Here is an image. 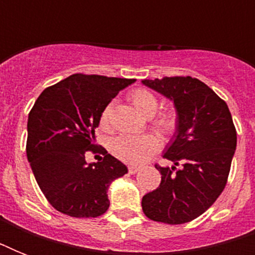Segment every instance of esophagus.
<instances>
[{
    "instance_id": "obj_1",
    "label": "esophagus",
    "mask_w": 255,
    "mask_h": 255,
    "mask_svg": "<svg viewBox=\"0 0 255 255\" xmlns=\"http://www.w3.org/2000/svg\"><path fill=\"white\" fill-rule=\"evenodd\" d=\"M139 170H140V167H137V165H129V167H128V172H129L131 174L136 173V172H139Z\"/></svg>"
}]
</instances>
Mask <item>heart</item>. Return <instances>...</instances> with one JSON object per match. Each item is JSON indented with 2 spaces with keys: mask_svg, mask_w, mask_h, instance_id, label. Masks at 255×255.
Returning a JSON list of instances; mask_svg holds the SVG:
<instances>
[{
  "mask_svg": "<svg viewBox=\"0 0 255 255\" xmlns=\"http://www.w3.org/2000/svg\"><path fill=\"white\" fill-rule=\"evenodd\" d=\"M128 99L132 103L136 111L141 115L152 116L159 107V100L155 94L148 91L145 88H136L129 92ZM111 112V106L108 104L103 108L100 114L99 124L102 128H106L108 124V118ZM155 126L161 132L173 131L176 127V115L172 111H164L159 114L155 119ZM160 148V141L155 135L144 136H120L112 143V152L116 157L123 160L126 163H143L145 160L155 153Z\"/></svg>",
  "mask_w": 255,
  "mask_h": 255,
  "instance_id": "b5f03b06",
  "label": "heart"
}]
</instances>
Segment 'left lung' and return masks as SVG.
Masks as SVG:
<instances>
[{"label": "left lung", "mask_w": 255, "mask_h": 255, "mask_svg": "<svg viewBox=\"0 0 255 255\" xmlns=\"http://www.w3.org/2000/svg\"><path fill=\"white\" fill-rule=\"evenodd\" d=\"M144 86L173 102L176 132L160 167L161 182L141 200L149 220L178 225L201 216L225 188L237 147V132L228 104L205 83L192 77L144 79ZM178 163L180 168H176Z\"/></svg>", "instance_id": "8db88e82"}]
</instances>
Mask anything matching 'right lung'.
I'll use <instances>...</instances> for the list:
<instances>
[{"instance_id":"right-lung-1","label":"right lung","mask_w":255,"mask_h":255,"mask_svg":"<svg viewBox=\"0 0 255 255\" xmlns=\"http://www.w3.org/2000/svg\"><path fill=\"white\" fill-rule=\"evenodd\" d=\"M135 79L74 74L42 91L27 119L26 155L47 201L71 217H99L110 206L108 186L127 173L107 151L102 161H86L98 152L95 129L103 108Z\"/></svg>"}]
</instances>
